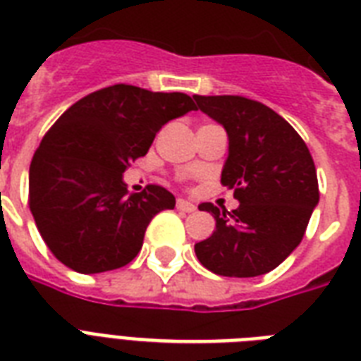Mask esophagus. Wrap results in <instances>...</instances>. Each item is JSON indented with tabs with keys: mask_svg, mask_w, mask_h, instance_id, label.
I'll list each match as a JSON object with an SVG mask.
<instances>
[{
	"mask_svg": "<svg viewBox=\"0 0 361 361\" xmlns=\"http://www.w3.org/2000/svg\"><path fill=\"white\" fill-rule=\"evenodd\" d=\"M177 209H178V211H184V212H194L195 205H194V203H190V201H186V200H177Z\"/></svg>",
	"mask_w": 361,
	"mask_h": 361,
	"instance_id": "esophagus-1",
	"label": "esophagus"
}]
</instances>
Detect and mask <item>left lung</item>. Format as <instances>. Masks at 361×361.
<instances>
[{
  "instance_id": "1",
  "label": "left lung",
  "mask_w": 361,
  "mask_h": 361,
  "mask_svg": "<svg viewBox=\"0 0 361 361\" xmlns=\"http://www.w3.org/2000/svg\"><path fill=\"white\" fill-rule=\"evenodd\" d=\"M194 99L228 133L220 180L239 201L231 212L201 203L200 211L211 212L216 228L205 241L195 243V256L222 276L269 273L300 245L318 205L311 152L298 131L264 103L241 96Z\"/></svg>"
}]
</instances>
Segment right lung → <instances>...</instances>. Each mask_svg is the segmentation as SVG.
<instances>
[{
  "mask_svg": "<svg viewBox=\"0 0 361 361\" xmlns=\"http://www.w3.org/2000/svg\"><path fill=\"white\" fill-rule=\"evenodd\" d=\"M195 109L180 92L114 85L56 120L30 166V209L61 264L92 275L135 258L150 220L173 209L175 195L156 184L130 194L122 175L149 152L161 126Z\"/></svg>",
  "mask_w": 361,
  "mask_h": 361,
  "instance_id": "right-lung-1",
  "label": "right lung"
}]
</instances>
